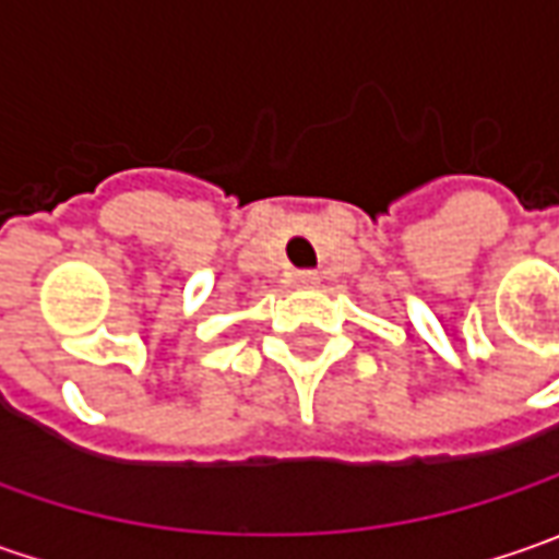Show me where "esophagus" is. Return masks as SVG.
Segmentation results:
<instances>
[{
	"instance_id": "34e87169",
	"label": "esophagus",
	"mask_w": 559,
	"mask_h": 559,
	"mask_svg": "<svg viewBox=\"0 0 559 559\" xmlns=\"http://www.w3.org/2000/svg\"><path fill=\"white\" fill-rule=\"evenodd\" d=\"M317 280H320V276H317L313 270H298V273H295V286H301V289L317 286Z\"/></svg>"
}]
</instances>
